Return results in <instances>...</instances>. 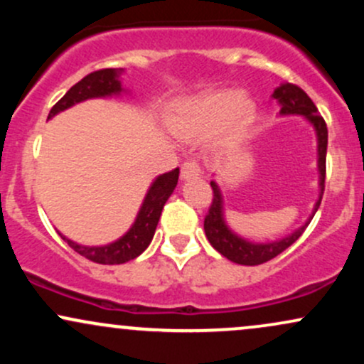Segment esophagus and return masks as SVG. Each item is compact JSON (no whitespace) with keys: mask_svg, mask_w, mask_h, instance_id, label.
I'll return each instance as SVG.
<instances>
[{"mask_svg":"<svg viewBox=\"0 0 364 364\" xmlns=\"http://www.w3.org/2000/svg\"><path fill=\"white\" fill-rule=\"evenodd\" d=\"M200 173H202V166H200L198 161L190 159V161L183 162V166H181V178L183 179L198 178Z\"/></svg>","mask_w":364,"mask_h":364,"instance_id":"1","label":"esophagus"}]
</instances>
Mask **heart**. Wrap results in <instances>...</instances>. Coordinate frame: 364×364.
I'll list each match as a JSON object with an SVG mask.
<instances>
[{
  "mask_svg": "<svg viewBox=\"0 0 364 364\" xmlns=\"http://www.w3.org/2000/svg\"><path fill=\"white\" fill-rule=\"evenodd\" d=\"M253 111V104L236 90H217L185 104L174 128L185 135H196L223 123L225 133L236 135L252 123Z\"/></svg>",
  "mask_w": 364,
  "mask_h": 364,
  "instance_id": "obj_1",
  "label": "heart"
}]
</instances>
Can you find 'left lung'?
Returning a JSON list of instances; mask_svg holds the SVG:
<instances>
[{
    "label": "left lung",
    "instance_id": "obj_1",
    "mask_svg": "<svg viewBox=\"0 0 364 364\" xmlns=\"http://www.w3.org/2000/svg\"><path fill=\"white\" fill-rule=\"evenodd\" d=\"M272 97L281 104V114H301L306 118L316 129V136H318V171H320V198L316 200L315 208H313V214L308 223L301 225L298 231L292 232L291 236L284 237V240L274 241V243H250V241L243 240V237L236 236L231 229L228 228L224 223L223 215V195H220L219 186L215 185V181H210L212 191H214V198H212L210 207L203 220V229H205L207 240L210 241V245L224 255L228 260L240 263V265H260L272 258L277 257L279 253H282L284 250L289 248V246L303 235L304 229L308 228L310 220L315 215V212L318 210L321 203V195L325 190V161H327V141H328V132L325 119L321 118L316 106L313 101L308 97V94L301 87L294 85V83H284V85L277 87L274 90Z\"/></svg>",
    "mask_w": 364,
    "mask_h": 364
}]
</instances>
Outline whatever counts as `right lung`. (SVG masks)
Instances as JSON below:
<instances>
[{
  "label": "right lung",
  "mask_w": 364,
  "mask_h": 364,
  "mask_svg": "<svg viewBox=\"0 0 364 364\" xmlns=\"http://www.w3.org/2000/svg\"><path fill=\"white\" fill-rule=\"evenodd\" d=\"M121 73H123V68H104L89 73L80 82L75 83L72 89L54 104L51 111H49L48 118H53L60 111L68 109L73 104L87 101V99L119 94L123 90L119 82ZM178 176L179 169L176 168L169 171V173L161 174L152 183L132 229L123 237H119L118 241H114V243L106 246H82L73 243L72 240H68V237L63 235L61 237L70 245V248L90 262L102 263V265H119V263L133 260L140 253H144L150 245V241H152L164 203L168 202L171 193H173L174 188L178 185Z\"/></svg>",
  "instance_id": "add662e5"
}]
</instances>
